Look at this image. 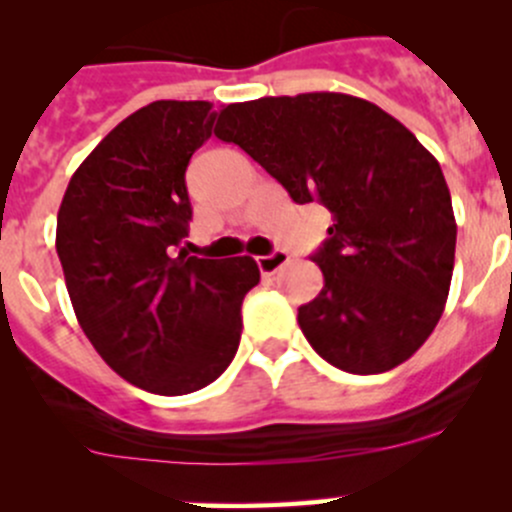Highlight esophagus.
Listing matches in <instances>:
<instances>
[{
    "mask_svg": "<svg viewBox=\"0 0 512 512\" xmlns=\"http://www.w3.org/2000/svg\"><path fill=\"white\" fill-rule=\"evenodd\" d=\"M287 262H289V255H287V252H282V250L272 252V255L257 257V267H260L262 275H275V272L280 270L282 265H287Z\"/></svg>",
    "mask_w": 512,
    "mask_h": 512,
    "instance_id": "obj_1",
    "label": "esophagus"
}]
</instances>
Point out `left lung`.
<instances>
[{"mask_svg":"<svg viewBox=\"0 0 512 512\" xmlns=\"http://www.w3.org/2000/svg\"><path fill=\"white\" fill-rule=\"evenodd\" d=\"M235 143L299 205L332 213L312 260L324 287L297 322L322 359L349 374L404 364L448 299L456 218L438 160L371 101L334 91L265 96L220 111Z\"/></svg>","mask_w":512,"mask_h":512,"instance_id":"1","label":"left lung"}]
</instances>
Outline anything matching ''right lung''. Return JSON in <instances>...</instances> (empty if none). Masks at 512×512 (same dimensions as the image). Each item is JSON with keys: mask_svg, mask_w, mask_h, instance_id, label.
Here are the masks:
<instances>
[{"mask_svg": "<svg viewBox=\"0 0 512 512\" xmlns=\"http://www.w3.org/2000/svg\"><path fill=\"white\" fill-rule=\"evenodd\" d=\"M210 101H153L118 123L71 175L56 252L81 329L128 384L183 396L213 384L260 282L252 257L180 250L193 218L185 168L213 136Z\"/></svg>", "mask_w": 512, "mask_h": 512, "instance_id": "1", "label": "right lung"}]
</instances>
